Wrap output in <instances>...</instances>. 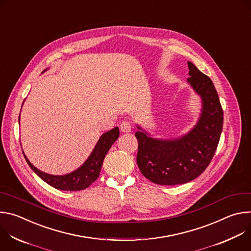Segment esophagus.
Instances as JSON below:
<instances>
[{
  "label": "esophagus",
  "instance_id": "34e87169",
  "mask_svg": "<svg viewBox=\"0 0 251 251\" xmlns=\"http://www.w3.org/2000/svg\"><path fill=\"white\" fill-rule=\"evenodd\" d=\"M131 129H132V126H131L130 122H128V121H123L120 124V130L123 133H129V132H131Z\"/></svg>",
  "mask_w": 251,
  "mask_h": 251
}]
</instances>
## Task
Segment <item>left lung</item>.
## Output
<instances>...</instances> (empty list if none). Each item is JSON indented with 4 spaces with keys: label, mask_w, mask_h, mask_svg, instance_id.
Returning a JSON list of instances; mask_svg holds the SVG:
<instances>
[{
    "label": "left lung",
    "mask_w": 251,
    "mask_h": 251,
    "mask_svg": "<svg viewBox=\"0 0 251 251\" xmlns=\"http://www.w3.org/2000/svg\"><path fill=\"white\" fill-rule=\"evenodd\" d=\"M188 66V81L202 99L196 127L177 140H157L145 132L135 133L138 167L143 176L158 185L185 184L199 176L209 165L223 131L224 111L211 79L192 62Z\"/></svg>",
    "instance_id": "1"
}]
</instances>
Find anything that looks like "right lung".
<instances>
[{
    "instance_id": "right-lung-1",
    "label": "right lung",
    "mask_w": 251,
    "mask_h": 251,
    "mask_svg": "<svg viewBox=\"0 0 251 251\" xmlns=\"http://www.w3.org/2000/svg\"><path fill=\"white\" fill-rule=\"evenodd\" d=\"M118 137V127H115L112 130L104 133L100 137L87 161L76 171L64 176H53L46 174L32 166L27 158L25 155L24 156L30 169L50 186L60 191H81L88 188L97 180L103 160Z\"/></svg>"
}]
</instances>
